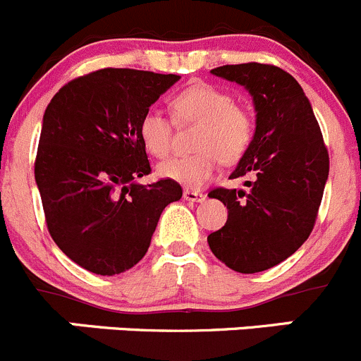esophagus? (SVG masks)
<instances>
[{
    "label": "esophagus",
    "instance_id": "1",
    "mask_svg": "<svg viewBox=\"0 0 361 361\" xmlns=\"http://www.w3.org/2000/svg\"><path fill=\"white\" fill-rule=\"evenodd\" d=\"M184 200H188V202H203L205 200V195L200 191H195V189H185L184 191Z\"/></svg>",
    "mask_w": 361,
    "mask_h": 361
}]
</instances>
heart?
Listing matches in <instances>:
<instances>
[{
	"label": "heart",
	"instance_id": "b5f03b06",
	"mask_svg": "<svg viewBox=\"0 0 361 361\" xmlns=\"http://www.w3.org/2000/svg\"><path fill=\"white\" fill-rule=\"evenodd\" d=\"M172 119L179 126L198 124L192 154L176 156L158 166L163 179L188 188H202L216 173L219 163L233 165L251 147L256 117L249 106L235 102L228 89L209 82H195L170 99ZM158 110H149L138 123V137L154 158H166L173 144V123Z\"/></svg>",
	"mask_w": 361,
	"mask_h": 361
}]
</instances>
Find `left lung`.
I'll return each mask as SVG.
<instances>
[{"label": "left lung", "mask_w": 361, "mask_h": 361, "mask_svg": "<svg viewBox=\"0 0 361 361\" xmlns=\"http://www.w3.org/2000/svg\"><path fill=\"white\" fill-rule=\"evenodd\" d=\"M210 71L249 89L256 135L230 176L249 179L251 191L214 188L209 192L224 203L228 219L207 240L214 256L235 272H263L309 238L330 170L328 149L303 89L283 68L242 63Z\"/></svg>", "instance_id": "1"}]
</instances>
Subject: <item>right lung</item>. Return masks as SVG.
Masks as SVG:
<instances>
[{
  "instance_id": "1",
  "label": "right lung",
  "mask_w": 361,
  "mask_h": 361,
  "mask_svg": "<svg viewBox=\"0 0 361 361\" xmlns=\"http://www.w3.org/2000/svg\"><path fill=\"white\" fill-rule=\"evenodd\" d=\"M179 75L103 68L73 78L44 114L35 179L47 230L71 262L98 276L137 265L179 182L151 173L138 123Z\"/></svg>"
}]
</instances>
